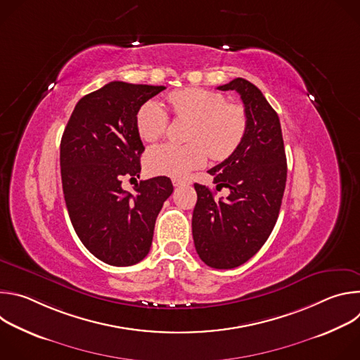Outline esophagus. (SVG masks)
<instances>
[{"label":"esophagus","instance_id":"obj_1","mask_svg":"<svg viewBox=\"0 0 360 360\" xmlns=\"http://www.w3.org/2000/svg\"><path fill=\"white\" fill-rule=\"evenodd\" d=\"M172 184H174V186H185V185H189V184H191V181H189V179L175 178V179H172Z\"/></svg>","mask_w":360,"mask_h":360}]
</instances>
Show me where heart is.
<instances>
[{
    "label": "heart",
    "instance_id": "1",
    "mask_svg": "<svg viewBox=\"0 0 360 360\" xmlns=\"http://www.w3.org/2000/svg\"><path fill=\"white\" fill-rule=\"evenodd\" d=\"M169 104L179 120H192L186 145L164 143L148 149L145 168L152 175L172 178L186 176L203 167L211 157L226 160L238 149L248 129L245 110L228 104L226 98L202 88L178 89L169 94ZM135 125L139 136L146 142L161 139L169 125V117L158 101L149 99L136 112Z\"/></svg>",
    "mask_w": 360,
    "mask_h": 360
}]
</instances>
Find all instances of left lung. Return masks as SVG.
Returning a JSON list of instances; mask_svg holds the SVG:
<instances>
[{"label": "left lung", "instance_id": "obj_1", "mask_svg": "<svg viewBox=\"0 0 360 360\" xmlns=\"http://www.w3.org/2000/svg\"><path fill=\"white\" fill-rule=\"evenodd\" d=\"M236 91L243 102L248 129L238 149L208 172L217 189H229L215 199L195 184L198 200L192 236L199 258L211 268L240 266L258 252L278 221L286 185V155L279 117L258 86L243 78L218 86Z\"/></svg>", "mask_w": 360, "mask_h": 360}]
</instances>
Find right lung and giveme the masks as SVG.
I'll list each match as a JSON object with an SVG mask.
<instances>
[{"label": "right lung", "mask_w": 360, "mask_h": 360, "mask_svg": "<svg viewBox=\"0 0 360 360\" xmlns=\"http://www.w3.org/2000/svg\"><path fill=\"white\" fill-rule=\"evenodd\" d=\"M165 86L112 81L82 96L61 138L63 191L72 226L84 246L112 266H131L149 252L155 221L174 192L169 178L122 189L139 178L143 143L136 131L139 107Z\"/></svg>", "instance_id": "right-lung-1"}]
</instances>
